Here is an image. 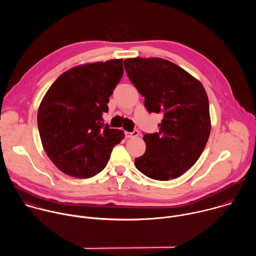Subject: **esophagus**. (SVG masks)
<instances>
[{
  "mask_svg": "<svg viewBox=\"0 0 256 256\" xmlns=\"http://www.w3.org/2000/svg\"><path fill=\"white\" fill-rule=\"evenodd\" d=\"M126 138H134V136H138V130H132V132H126Z\"/></svg>",
  "mask_w": 256,
  "mask_h": 256,
  "instance_id": "34e87169",
  "label": "esophagus"
}]
</instances>
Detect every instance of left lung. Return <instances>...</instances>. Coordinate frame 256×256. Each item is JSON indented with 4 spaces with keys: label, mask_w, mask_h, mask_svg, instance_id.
<instances>
[{
    "label": "left lung",
    "mask_w": 256,
    "mask_h": 256,
    "mask_svg": "<svg viewBox=\"0 0 256 256\" xmlns=\"http://www.w3.org/2000/svg\"><path fill=\"white\" fill-rule=\"evenodd\" d=\"M124 70L144 97L148 112L161 114L158 132L144 134L146 152L134 165L155 180L179 177L194 165L210 132V106L204 86L184 68L159 58H126Z\"/></svg>",
    "instance_id": "1"
}]
</instances>
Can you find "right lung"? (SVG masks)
<instances>
[{"label":"right lung","instance_id":"1","mask_svg":"<svg viewBox=\"0 0 256 256\" xmlns=\"http://www.w3.org/2000/svg\"><path fill=\"white\" fill-rule=\"evenodd\" d=\"M124 74L122 60L64 72L44 95L38 114L44 149L64 173L89 178L104 169L124 130L104 124L103 112Z\"/></svg>","mask_w":256,"mask_h":256}]
</instances>
